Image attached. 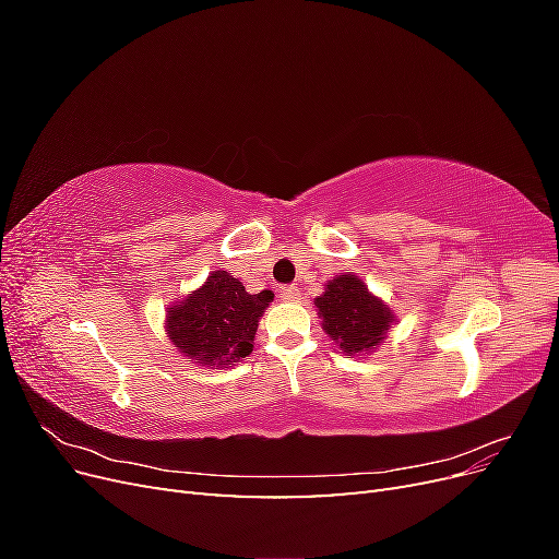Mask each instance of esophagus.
Here are the masks:
<instances>
[{
	"mask_svg": "<svg viewBox=\"0 0 559 559\" xmlns=\"http://www.w3.org/2000/svg\"><path fill=\"white\" fill-rule=\"evenodd\" d=\"M280 300L296 302V300H300V292L296 289V286H282V289H280Z\"/></svg>",
	"mask_w": 559,
	"mask_h": 559,
	"instance_id": "esophagus-1",
	"label": "esophagus"
}]
</instances>
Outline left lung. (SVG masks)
<instances>
[{"label": "left lung", "instance_id": "obj_1", "mask_svg": "<svg viewBox=\"0 0 559 559\" xmlns=\"http://www.w3.org/2000/svg\"><path fill=\"white\" fill-rule=\"evenodd\" d=\"M314 306L321 329L347 354V359H361L376 352L386 341V331L396 324L394 310L352 273L329 280L324 294L314 298Z\"/></svg>", "mask_w": 559, "mask_h": 559}]
</instances>
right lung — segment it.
<instances>
[{
    "mask_svg": "<svg viewBox=\"0 0 559 559\" xmlns=\"http://www.w3.org/2000/svg\"><path fill=\"white\" fill-rule=\"evenodd\" d=\"M273 292L249 294L226 270H214L200 289L165 310V333L179 354L205 368H228L249 357L259 319Z\"/></svg>",
    "mask_w": 559,
    "mask_h": 559,
    "instance_id": "obj_1",
    "label": "right lung"
}]
</instances>
